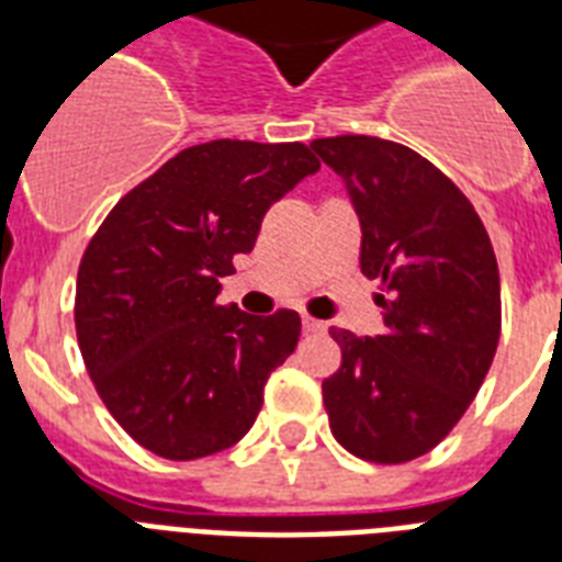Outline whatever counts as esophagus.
Instances as JSON below:
<instances>
[{
    "instance_id": "1",
    "label": "esophagus",
    "mask_w": 562,
    "mask_h": 562,
    "mask_svg": "<svg viewBox=\"0 0 562 562\" xmlns=\"http://www.w3.org/2000/svg\"><path fill=\"white\" fill-rule=\"evenodd\" d=\"M303 329H306L308 335H324L326 333V324L324 321H315V317H303Z\"/></svg>"
}]
</instances>
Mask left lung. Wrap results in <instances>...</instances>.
I'll list each match as a JSON object with an SVG mask.
<instances>
[{
    "instance_id": "1",
    "label": "left lung",
    "mask_w": 562,
    "mask_h": 562,
    "mask_svg": "<svg viewBox=\"0 0 562 562\" xmlns=\"http://www.w3.org/2000/svg\"><path fill=\"white\" fill-rule=\"evenodd\" d=\"M361 224V273L384 282L382 335L333 326L341 368L324 382L335 440L356 458L431 452L475 400L502 333L493 245L467 194L426 157L375 136L315 139Z\"/></svg>"
}]
</instances>
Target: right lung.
Instances as JSON below:
<instances>
[{
	"label": "right lung",
	"instance_id": "add662e5",
	"mask_svg": "<svg viewBox=\"0 0 562 562\" xmlns=\"http://www.w3.org/2000/svg\"><path fill=\"white\" fill-rule=\"evenodd\" d=\"M321 162L303 143L212 139L171 157L110 210L83 250L75 329L116 423L148 452L194 461L250 431L300 315L218 306L221 277Z\"/></svg>",
	"mask_w": 562,
	"mask_h": 562
}]
</instances>
